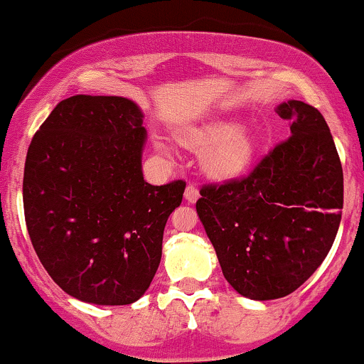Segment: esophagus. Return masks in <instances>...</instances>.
<instances>
[{"mask_svg":"<svg viewBox=\"0 0 364 364\" xmlns=\"http://www.w3.org/2000/svg\"><path fill=\"white\" fill-rule=\"evenodd\" d=\"M183 198H186V201L196 203L199 199V191L196 189L194 186H187L186 193H183Z\"/></svg>","mask_w":364,"mask_h":364,"instance_id":"esophagus-1","label":"esophagus"}]
</instances>
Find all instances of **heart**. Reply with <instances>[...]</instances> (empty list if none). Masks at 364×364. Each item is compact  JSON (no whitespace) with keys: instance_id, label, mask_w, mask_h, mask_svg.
<instances>
[{"instance_id":"1","label":"heart","mask_w":364,"mask_h":364,"mask_svg":"<svg viewBox=\"0 0 364 364\" xmlns=\"http://www.w3.org/2000/svg\"><path fill=\"white\" fill-rule=\"evenodd\" d=\"M178 141L187 148L201 151V166L210 177L227 181L242 173L251 165L256 153V139L244 125L230 118H215L201 125L178 130ZM156 148L166 149L161 139Z\"/></svg>"}]
</instances>
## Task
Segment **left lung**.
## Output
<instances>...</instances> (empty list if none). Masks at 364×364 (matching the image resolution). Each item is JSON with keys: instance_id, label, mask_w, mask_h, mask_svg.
<instances>
[{"instance_id": "1", "label": "left lung", "mask_w": 364, "mask_h": 364, "mask_svg": "<svg viewBox=\"0 0 364 364\" xmlns=\"http://www.w3.org/2000/svg\"><path fill=\"white\" fill-rule=\"evenodd\" d=\"M291 137L242 181L204 186L196 203L223 277L240 296L270 301L323 263L341 225L344 175L323 115L303 101L275 108Z\"/></svg>"}]
</instances>
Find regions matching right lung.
I'll return each instance as SVG.
<instances>
[{
	"mask_svg": "<svg viewBox=\"0 0 364 364\" xmlns=\"http://www.w3.org/2000/svg\"><path fill=\"white\" fill-rule=\"evenodd\" d=\"M144 113L122 96L67 97L32 137L23 211L36 255L68 296L136 303L161 261L163 230L186 182L142 177Z\"/></svg>",
	"mask_w": 364,
	"mask_h": 364,
	"instance_id": "obj_1",
	"label": "right lung"
}]
</instances>
